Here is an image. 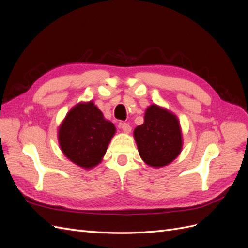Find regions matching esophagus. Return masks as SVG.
Listing matches in <instances>:
<instances>
[{
	"mask_svg": "<svg viewBox=\"0 0 248 248\" xmlns=\"http://www.w3.org/2000/svg\"><path fill=\"white\" fill-rule=\"evenodd\" d=\"M120 127H121V129L125 132V133H129L131 131V127L129 124L127 123H121L120 124Z\"/></svg>",
	"mask_w": 248,
	"mask_h": 248,
	"instance_id": "obj_1",
	"label": "esophagus"
}]
</instances>
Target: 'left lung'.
<instances>
[{"mask_svg": "<svg viewBox=\"0 0 248 248\" xmlns=\"http://www.w3.org/2000/svg\"><path fill=\"white\" fill-rule=\"evenodd\" d=\"M140 158L152 168L166 167L182 151L181 125L174 112L157 104L148 107L141 124L133 131Z\"/></svg>", "mask_w": 248, "mask_h": 248, "instance_id": "left-lung-1", "label": "left lung"}]
</instances>
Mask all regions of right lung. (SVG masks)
Returning <instances> with one entry per match:
<instances>
[{
    "instance_id": "right-lung-1",
    "label": "right lung",
    "mask_w": 248,
    "mask_h": 248,
    "mask_svg": "<svg viewBox=\"0 0 248 248\" xmlns=\"http://www.w3.org/2000/svg\"><path fill=\"white\" fill-rule=\"evenodd\" d=\"M115 133V125L91 100L79 102L67 112L59 126L58 140L67 158L89 170L101 162Z\"/></svg>"
}]
</instances>
